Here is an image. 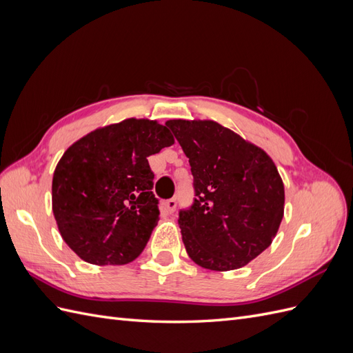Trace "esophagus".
Segmentation results:
<instances>
[{
  "label": "esophagus",
  "instance_id": "1",
  "mask_svg": "<svg viewBox=\"0 0 353 353\" xmlns=\"http://www.w3.org/2000/svg\"><path fill=\"white\" fill-rule=\"evenodd\" d=\"M163 209L166 210V213H174L176 209V200L175 199H169L163 203Z\"/></svg>",
  "mask_w": 353,
  "mask_h": 353
}]
</instances>
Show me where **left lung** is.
I'll return each mask as SVG.
<instances>
[{"mask_svg":"<svg viewBox=\"0 0 353 353\" xmlns=\"http://www.w3.org/2000/svg\"><path fill=\"white\" fill-rule=\"evenodd\" d=\"M194 176L196 199L179 212L191 261L212 271L241 268L276 236L284 184L272 159L215 121L170 119Z\"/></svg>","mask_w":353,"mask_h":353,"instance_id":"1","label":"left lung"}]
</instances>
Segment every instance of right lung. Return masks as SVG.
Instances as JSON below:
<instances>
[{
    "instance_id": "right-lung-1",
    "label": "right lung",
    "mask_w": 353,
    "mask_h": 353,
    "mask_svg": "<svg viewBox=\"0 0 353 353\" xmlns=\"http://www.w3.org/2000/svg\"><path fill=\"white\" fill-rule=\"evenodd\" d=\"M175 143L157 121L130 117L83 135L52 175V213L69 248L92 265H125L157 225L147 157Z\"/></svg>"
}]
</instances>
